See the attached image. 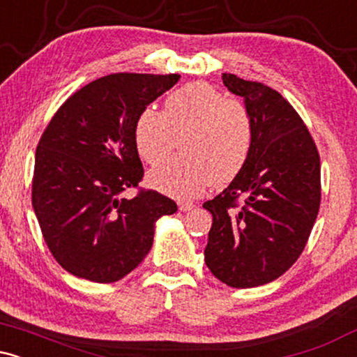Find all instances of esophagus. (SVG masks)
<instances>
[{"label": "esophagus", "instance_id": "esophagus-1", "mask_svg": "<svg viewBox=\"0 0 357 357\" xmlns=\"http://www.w3.org/2000/svg\"><path fill=\"white\" fill-rule=\"evenodd\" d=\"M192 208H195V204L191 202H184V203H179V211H191Z\"/></svg>", "mask_w": 357, "mask_h": 357}]
</instances>
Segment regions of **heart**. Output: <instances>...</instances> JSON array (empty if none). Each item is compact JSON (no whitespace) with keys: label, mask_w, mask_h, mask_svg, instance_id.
<instances>
[{"label":"heart","mask_w":357,"mask_h":357,"mask_svg":"<svg viewBox=\"0 0 357 357\" xmlns=\"http://www.w3.org/2000/svg\"><path fill=\"white\" fill-rule=\"evenodd\" d=\"M181 142L183 154L147 174L154 190L191 198L211 181L228 184L241 173L253 142V122L238 100L204 82L176 89L165 100V112L147 107L137 117L134 142L149 165L162 161Z\"/></svg>","instance_id":"obj_1"}]
</instances>
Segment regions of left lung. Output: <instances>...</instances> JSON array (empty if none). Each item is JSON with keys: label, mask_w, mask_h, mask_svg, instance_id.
I'll return each instance as SVG.
<instances>
[{"label": "left lung", "mask_w": 357, "mask_h": 357, "mask_svg": "<svg viewBox=\"0 0 357 357\" xmlns=\"http://www.w3.org/2000/svg\"><path fill=\"white\" fill-rule=\"evenodd\" d=\"M223 84L243 97L253 142L241 173L203 204L213 215L204 261L223 284L252 289L285 273L305 248L321 204V159L277 90L233 73Z\"/></svg>", "instance_id": "left-lung-1"}]
</instances>
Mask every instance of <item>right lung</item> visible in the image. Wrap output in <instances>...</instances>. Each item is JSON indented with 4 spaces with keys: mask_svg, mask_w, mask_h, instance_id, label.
<instances>
[{
    "mask_svg": "<svg viewBox=\"0 0 357 357\" xmlns=\"http://www.w3.org/2000/svg\"><path fill=\"white\" fill-rule=\"evenodd\" d=\"M179 75L112 73L77 90L45 129L35 154L31 203L55 260L72 275L109 284L144 260L154 225L173 199L136 188L144 169L134 142L137 117Z\"/></svg>",
    "mask_w": 357,
    "mask_h": 357,
    "instance_id": "add662e5",
    "label": "right lung"
}]
</instances>
